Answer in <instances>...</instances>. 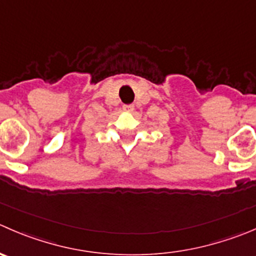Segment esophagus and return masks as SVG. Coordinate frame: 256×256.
I'll list each match as a JSON object with an SVG mask.
<instances>
[{"label": "esophagus", "mask_w": 256, "mask_h": 256, "mask_svg": "<svg viewBox=\"0 0 256 256\" xmlns=\"http://www.w3.org/2000/svg\"><path fill=\"white\" fill-rule=\"evenodd\" d=\"M134 108H135V106L134 105H124L122 106V110L125 111V112H132Z\"/></svg>", "instance_id": "obj_1"}]
</instances>
